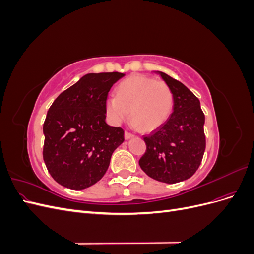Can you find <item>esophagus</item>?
<instances>
[{"mask_svg":"<svg viewBox=\"0 0 254 254\" xmlns=\"http://www.w3.org/2000/svg\"><path fill=\"white\" fill-rule=\"evenodd\" d=\"M124 136H125V140H129V139H131V137H133V134H131V133H129V132L125 131Z\"/></svg>","mask_w":254,"mask_h":254,"instance_id":"34e87169","label":"esophagus"}]
</instances>
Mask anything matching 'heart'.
Segmentation results:
<instances>
[{
	"label": "heart",
	"instance_id": "heart-1",
	"mask_svg": "<svg viewBox=\"0 0 254 254\" xmlns=\"http://www.w3.org/2000/svg\"><path fill=\"white\" fill-rule=\"evenodd\" d=\"M115 95L106 101L107 118L115 125L124 122L130 111L135 128L152 131L162 126L173 111L174 94L170 86L148 76H130L119 84Z\"/></svg>",
	"mask_w": 254,
	"mask_h": 254
}]
</instances>
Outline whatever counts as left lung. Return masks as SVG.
Returning <instances> with one entry per match:
<instances>
[{"mask_svg":"<svg viewBox=\"0 0 254 254\" xmlns=\"http://www.w3.org/2000/svg\"><path fill=\"white\" fill-rule=\"evenodd\" d=\"M174 94L173 112L164 124L144 136L146 152L139 164L150 178L164 183L187 180L198 170L205 149L200 102L183 83L156 71Z\"/></svg>","mask_w":254,"mask_h":254,"instance_id":"8db88e82","label":"left lung"}]
</instances>
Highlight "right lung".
I'll return each instance as SVG.
<instances>
[{
    "instance_id": "1",
    "label": "right lung",
    "mask_w": 254,
    "mask_h": 254,
    "mask_svg": "<svg viewBox=\"0 0 254 254\" xmlns=\"http://www.w3.org/2000/svg\"><path fill=\"white\" fill-rule=\"evenodd\" d=\"M125 74L89 73L61 93L43 124V160L61 186L83 190L103 178L124 130L106 123L111 87Z\"/></svg>"
}]
</instances>
